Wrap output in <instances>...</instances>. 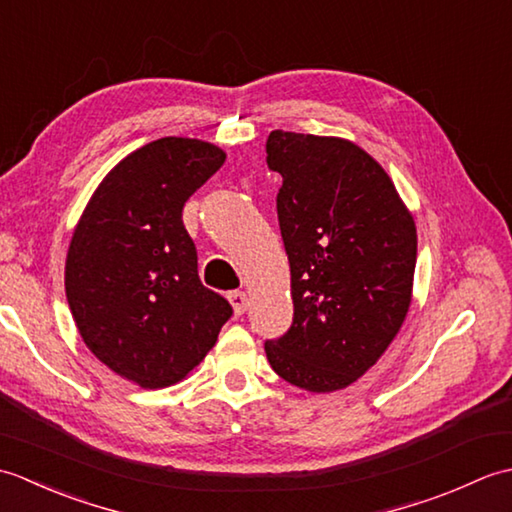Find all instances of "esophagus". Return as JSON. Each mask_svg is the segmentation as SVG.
<instances>
[{
	"mask_svg": "<svg viewBox=\"0 0 512 512\" xmlns=\"http://www.w3.org/2000/svg\"><path fill=\"white\" fill-rule=\"evenodd\" d=\"M228 301H231V306L235 310V314H244L248 308V295L244 290H235L228 295Z\"/></svg>",
	"mask_w": 512,
	"mask_h": 512,
	"instance_id": "1",
	"label": "esophagus"
}]
</instances>
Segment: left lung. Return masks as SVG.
Here are the masks:
<instances>
[{
  "label": "left lung",
  "instance_id": "obj_1",
  "mask_svg": "<svg viewBox=\"0 0 512 512\" xmlns=\"http://www.w3.org/2000/svg\"><path fill=\"white\" fill-rule=\"evenodd\" d=\"M268 167L281 173V237L295 317L266 341L270 367L314 394L345 389L374 367L402 328L418 235L387 171L336 136L275 129Z\"/></svg>",
  "mask_w": 512,
  "mask_h": 512
}]
</instances>
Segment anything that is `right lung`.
<instances>
[{
    "label": "right lung",
    "mask_w": 512,
    "mask_h": 512,
    "mask_svg": "<svg viewBox=\"0 0 512 512\" xmlns=\"http://www.w3.org/2000/svg\"><path fill=\"white\" fill-rule=\"evenodd\" d=\"M226 154L167 136L125 156L96 187L65 257V297L88 350L125 380L176 385L217 341L233 308L198 277L182 224Z\"/></svg>",
    "instance_id": "1"
}]
</instances>
